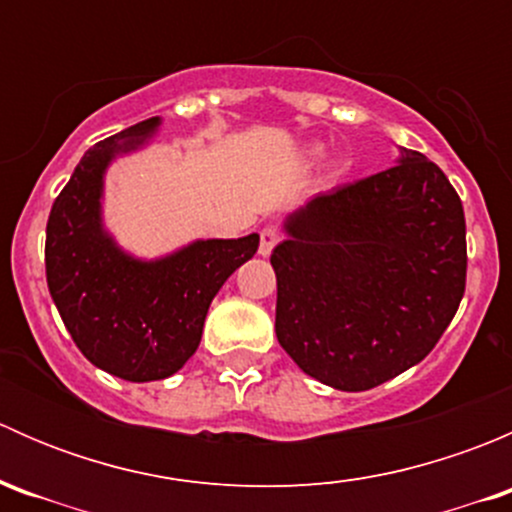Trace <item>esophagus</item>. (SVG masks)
I'll use <instances>...</instances> for the list:
<instances>
[{
  "mask_svg": "<svg viewBox=\"0 0 512 512\" xmlns=\"http://www.w3.org/2000/svg\"><path fill=\"white\" fill-rule=\"evenodd\" d=\"M277 242H280V230H277V227H265V230L260 232V255H270V252L275 250Z\"/></svg>",
  "mask_w": 512,
  "mask_h": 512,
  "instance_id": "1",
  "label": "esophagus"
}]
</instances>
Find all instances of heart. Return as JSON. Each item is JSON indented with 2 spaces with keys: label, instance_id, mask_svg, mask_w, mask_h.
Returning <instances> with one entry per match:
<instances>
[{
  "label": "heart",
  "instance_id": "heart-1",
  "mask_svg": "<svg viewBox=\"0 0 512 512\" xmlns=\"http://www.w3.org/2000/svg\"><path fill=\"white\" fill-rule=\"evenodd\" d=\"M314 153H317V151H314Z\"/></svg>",
  "mask_w": 512,
  "mask_h": 512
}]
</instances>
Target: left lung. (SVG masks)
<instances>
[{
    "label": "left lung",
    "instance_id": "left-lung-1",
    "mask_svg": "<svg viewBox=\"0 0 512 512\" xmlns=\"http://www.w3.org/2000/svg\"><path fill=\"white\" fill-rule=\"evenodd\" d=\"M285 232L270 257L277 342L332 389H374L426 359L466 292L461 198L418 151L314 195Z\"/></svg>",
    "mask_w": 512,
    "mask_h": 512
}]
</instances>
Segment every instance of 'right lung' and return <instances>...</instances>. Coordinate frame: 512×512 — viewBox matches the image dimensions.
<instances>
[{
  "mask_svg": "<svg viewBox=\"0 0 512 512\" xmlns=\"http://www.w3.org/2000/svg\"><path fill=\"white\" fill-rule=\"evenodd\" d=\"M160 118L98 141L54 200L46 223V282L81 354L126 381L168 379L203 337L205 314L227 277L260 245L195 240L173 255L138 260L103 227V175L111 160L146 146Z\"/></svg>",
  "mask_w": 512,
  "mask_h": 512,
  "instance_id": "add662e5",
  "label": "right lung"
}]
</instances>
